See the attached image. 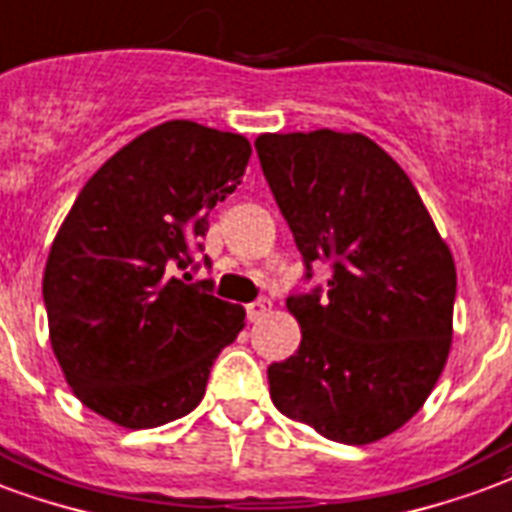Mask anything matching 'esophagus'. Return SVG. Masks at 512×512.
<instances>
[{"label":"esophagus","mask_w":512,"mask_h":512,"mask_svg":"<svg viewBox=\"0 0 512 512\" xmlns=\"http://www.w3.org/2000/svg\"><path fill=\"white\" fill-rule=\"evenodd\" d=\"M270 310H272L270 299H256V302L248 305V318H251V321H261L264 315H270Z\"/></svg>","instance_id":"1"}]
</instances>
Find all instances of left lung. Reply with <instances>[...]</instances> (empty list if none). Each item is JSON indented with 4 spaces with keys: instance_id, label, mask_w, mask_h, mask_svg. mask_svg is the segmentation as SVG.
<instances>
[{
    "instance_id": "1",
    "label": "left lung",
    "mask_w": 512,
    "mask_h": 512,
    "mask_svg": "<svg viewBox=\"0 0 512 512\" xmlns=\"http://www.w3.org/2000/svg\"><path fill=\"white\" fill-rule=\"evenodd\" d=\"M264 178L310 278L329 261L326 297H288L297 353L272 364L280 413L345 445L378 443L424 407L453 340L456 264L424 199L359 132L259 134Z\"/></svg>"
}]
</instances>
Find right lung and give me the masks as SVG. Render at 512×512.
I'll return each instance as SVG.
<instances>
[{"mask_svg":"<svg viewBox=\"0 0 512 512\" xmlns=\"http://www.w3.org/2000/svg\"><path fill=\"white\" fill-rule=\"evenodd\" d=\"M242 134L167 121L88 178L51 245L42 297L53 356L72 394L124 429L186 416L210 367L245 326L240 305L183 283L188 245L240 183Z\"/></svg>","mask_w":512,"mask_h":512,"instance_id":"right-lung-1","label":"right lung"}]
</instances>
